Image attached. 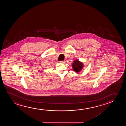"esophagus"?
<instances>
[{"instance_id": "1", "label": "esophagus", "mask_w": 126, "mask_h": 126, "mask_svg": "<svg viewBox=\"0 0 126 126\" xmlns=\"http://www.w3.org/2000/svg\"><path fill=\"white\" fill-rule=\"evenodd\" d=\"M59 62H60V63H64L65 62V61H60Z\"/></svg>"}]
</instances>
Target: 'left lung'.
<instances>
[{
	"instance_id": "8db88e82",
	"label": "left lung",
	"mask_w": 126,
	"mask_h": 126,
	"mask_svg": "<svg viewBox=\"0 0 126 126\" xmlns=\"http://www.w3.org/2000/svg\"><path fill=\"white\" fill-rule=\"evenodd\" d=\"M73 68L76 72H79L83 67V63L79 62L78 60H76L73 63Z\"/></svg>"
}]
</instances>
